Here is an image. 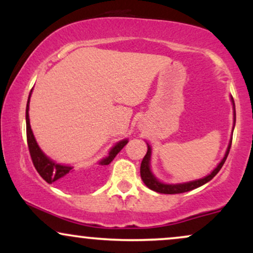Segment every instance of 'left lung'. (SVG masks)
Here are the masks:
<instances>
[{"instance_id": "1", "label": "left lung", "mask_w": 253, "mask_h": 253, "mask_svg": "<svg viewBox=\"0 0 253 253\" xmlns=\"http://www.w3.org/2000/svg\"><path fill=\"white\" fill-rule=\"evenodd\" d=\"M232 103H233L234 107V101L233 97H231ZM234 124H236V109H234ZM231 145L232 141L228 145V149L226 151V155L223 157V159L220 162V164L211 171V175L206 176L205 178L201 179H197V181H193V182H188V183H183V184H164V183H161L159 181H157L156 177L152 175V172L150 171V157H151V147L147 146V153L145 155V157L143 158V162H141L140 165V176L143 182L146 184L147 188H150L151 190L157 191V193H161V194H181V193H185V191H190L195 188L201 187V185L205 184V183L210 182L214 176L219 172L220 169L222 168L223 163L226 162L227 159V156L229 153V149H231Z\"/></svg>"}]
</instances>
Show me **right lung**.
<instances>
[{
    "mask_svg": "<svg viewBox=\"0 0 253 253\" xmlns=\"http://www.w3.org/2000/svg\"><path fill=\"white\" fill-rule=\"evenodd\" d=\"M31 96V94H30ZM28 107H30V97H28L27 102V108H26V130H27V144H28V150H30V155L33 162L34 168L38 171L40 176L42 177L47 183H57L60 185H68L71 182V172L72 170L71 167H65V165L56 164L54 162H52L51 159H48L42 150L38 146L36 139H34L33 133H32L31 125H30V118H28ZM128 143V140H121L110 150L109 156L107 158L102 159L100 162L101 165H108L113 159L115 158V156L124 149V146Z\"/></svg>",
    "mask_w": 253,
    "mask_h": 253,
    "instance_id": "right-lung-1",
    "label": "right lung"
}]
</instances>
